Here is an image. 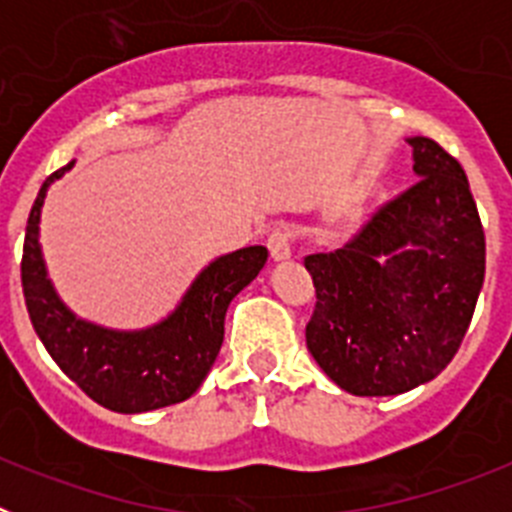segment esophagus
Wrapping results in <instances>:
<instances>
[{"instance_id": "34e87169", "label": "esophagus", "mask_w": 512, "mask_h": 512, "mask_svg": "<svg viewBox=\"0 0 512 512\" xmlns=\"http://www.w3.org/2000/svg\"><path fill=\"white\" fill-rule=\"evenodd\" d=\"M266 246H269L271 259L287 261L289 256H292V233L284 228H274L269 233V241H266Z\"/></svg>"}]
</instances>
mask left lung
<instances>
[{
	"label": "left lung",
	"instance_id": "1",
	"mask_svg": "<svg viewBox=\"0 0 512 512\" xmlns=\"http://www.w3.org/2000/svg\"><path fill=\"white\" fill-rule=\"evenodd\" d=\"M418 182L382 207L354 241L312 253L307 351L341 390L410 392L449 366L485 282V230L464 169L415 135Z\"/></svg>",
	"mask_w": 512,
	"mask_h": 512
}]
</instances>
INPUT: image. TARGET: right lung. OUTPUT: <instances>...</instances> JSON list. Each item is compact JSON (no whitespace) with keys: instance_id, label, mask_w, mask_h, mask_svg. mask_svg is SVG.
Here are the masks:
<instances>
[{"instance_id":"1","label":"right lung","mask_w":512,"mask_h":512,"mask_svg":"<svg viewBox=\"0 0 512 512\" xmlns=\"http://www.w3.org/2000/svg\"><path fill=\"white\" fill-rule=\"evenodd\" d=\"M71 166L74 161L45 179L27 217L22 292L35 333L61 372L102 408L135 415L187 400L200 390L220 354L228 305L259 277L269 251L248 246L217 256L161 323L140 330L89 323L58 297L40 248L45 194Z\"/></svg>"}]
</instances>
